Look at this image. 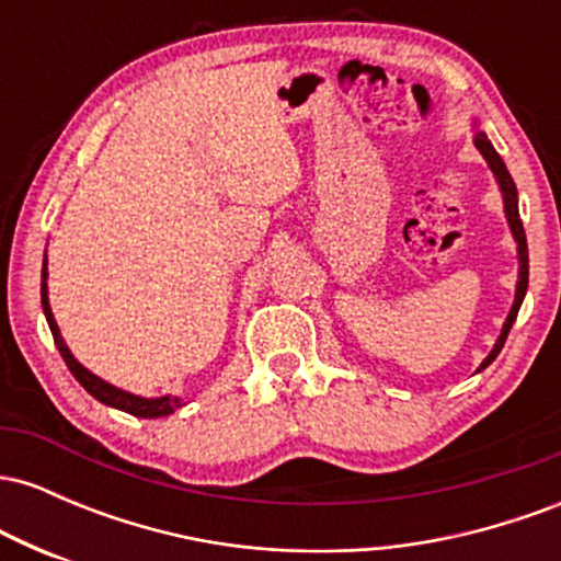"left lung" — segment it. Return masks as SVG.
<instances>
[{
  "label": "left lung",
  "mask_w": 561,
  "mask_h": 561,
  "mask_svg": "<svg viewBox=\"0 0 561 561\" xmlns=\"http://www.w3.org/2000/svg\"><path fill=\"white\" fill-rule=\"evenodd\" d=\"M474 145H478V150L482 152V156H485L488 165H491L493 173H495V179H499L501 192H504V205H506L508 227H512L514 240H517V244H519V282H517V298H514L512 311H508V319H506L504 330H501L499 343H495V347L491 351V356H488L485 362L480 364V369H485V366L491 364L493 358L501 353V347H504V343H506V334H508V330H512L514 319H517V311H519V306H523V298H525V293H527V274H530V268H527V237H525L523 218H519V208H517V186H514L512 173L506 171L504 160H501L499 152L493 150V145H491V141H488L485 134H478V137H474Z\"/></svg>",
  "instance_id": "left-lung-1"
}]
</instances>
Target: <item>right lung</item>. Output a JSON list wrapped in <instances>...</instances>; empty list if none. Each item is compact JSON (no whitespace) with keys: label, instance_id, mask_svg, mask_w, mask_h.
Segmentation results:
<instances>
[{"label":"right lung","instance_id":"1","mask_svg":"<svg viewBox=\"0 0 561 561\" xmlns=\"http://www.w3.org/2000/svg\"><path fill=\"white\" fill-rule=\"evenodd\" d=\"M42 306H44V317H47V321H49V330H53L55 345H57V351H60L62 362L68 364L70 375L79 379L83 388H87V392H92L96 401L113 405V409L126 411V414L141 416V420H156V416H169L171 411H176L179 405H182V401H179V398H169V396H165V398H139V396H131V392H124V390L113 388V385L102 382L100 377H94L89 369H83V366L76 362L73 356H70L68 345L62 343L60 330H57V324H55L53 311H49V300H47V259H44V266H42Z\"/></svg>","mask_w":561,"mask_h":561}]
</instances>
